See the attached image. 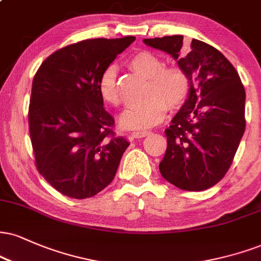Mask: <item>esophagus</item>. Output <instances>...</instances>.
<instances>
[{
  "instance_id": "esophagus-1",
  "label": "esophagus",
  "mask_w": 261,
  "mask_h": 261,
  "mask_svg": "<svg viewBox=\"0 0 261 261\" xmlns=\"http://www.w3.org/2000/svg\"><path fill=\"white\" fill-rule=\"evenodd\" d=\"M149 134V131H135V133L131 134V136H133L134 139H142V137L148 136Z\"/></svg>"
}]
</instances>
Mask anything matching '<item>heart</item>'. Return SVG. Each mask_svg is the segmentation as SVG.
I'll return each instance as SVG.
<instances>
[{"label":"heart","instance_id":"1","mask_svg":"<svg viewBox=\"0 0 261 261\" xmlns=\"http://www.w3.org/2000/svg\"><path fill=\"white\" fill-rule=\"evenodd\" d=\"M128 65L135 73L147 77L144 97L141 105L128 108L121 114L120 125L125 128H147L164 119L168 107L176 111L186 103L192 90L190 74L180 65H164L163 59L155 53L141 51L134 55ZM98 93L107 105H120L117 83V69L108 67L98 80Z\"/></svg>","mask_w":261,"mask_h":261}]
</instances>
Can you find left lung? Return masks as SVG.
<instances>
[{"label":"left lung","mask_w":261,"mask_h":261,"mask_svg":"<svg viewBox=\"0 0 261 261\" xmlns=\"http://www.w3.org/2000/svg\"><path fill=\"white\" fill-rule=\"evenodd\" d=\"M177 61L190 74L192 90L165 130L168 147L162 176L181 190L204 191L218 184L233 162L246 130V91L230 61L215 47L184 36L144 39Z\"/></svg>","instance_id":"obj_1"}]
</instances>
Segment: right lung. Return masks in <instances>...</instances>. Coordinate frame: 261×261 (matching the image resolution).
<instances>
[{
  "instance_id": "right-lung-1",
  "label": "right lung",
  "mask_w": 261,
  "mask_h": 261,
  "mask_svg": "<svg viewBox=\"0 0 261 261\" xmlns=\"http://www.w3.org/2000/svg\"><path fill=\"white\" fill-rule=\"evenodd\" d=\"M136 37L84 40L47 57L36 71L29 105L35 165L58 192L93 197L115 176L127 140L113 131L98 80Z\"/></svg>"
}]
</instances>
